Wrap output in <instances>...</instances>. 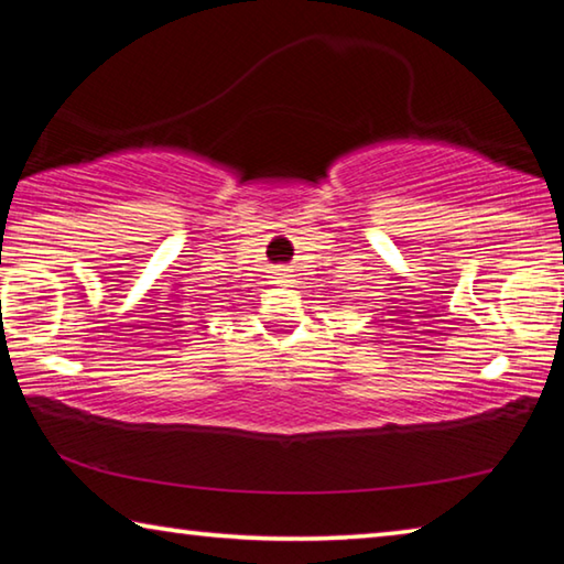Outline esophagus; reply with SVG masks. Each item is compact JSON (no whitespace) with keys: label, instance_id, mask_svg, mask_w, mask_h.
<instances>
[{"label":"esophagus","instance_id":"34e87169","mask_svg":"<svg viewBox=\"0 0 564 564\" xmlns=\"http://www.w3.org/2000/svg\"><path fill=\"white\" fill-rule=\"evenodd\" d=\"M273 283L275 285H291L293 283V275L289 271H275L273 273Z\"/></svg>","mask_w":564,"mask_h":564}]
</instances>
